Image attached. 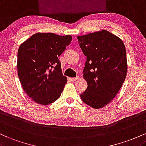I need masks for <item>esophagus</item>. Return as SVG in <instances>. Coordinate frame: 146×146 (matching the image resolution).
Listing matches in <instances>:
<instances>
[{
	"mask_svg": "<svg viewBox=\"0 0 146 146\" xmlns=\"http://www.w3.org/2000/svg\"><path fill=\"white\" fill-rule=\"evenodd\" d=\"M78 78H79V76H76V77H74V78H70V80H71L72 81H77Z\"/></svg>",
	"mask_w": 146,
	"mask_h": 146,
	"instance_id": "esophagus-1",
	"label": "esophagus"
}]
</instances>
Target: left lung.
I'll list each match as a JSON object with an SVG mask.
<instances>
[{"label": "left lung", "instance_id": "obj_1", "mask_svg": "<svg viewBox=\"0 0 146 146\" xmlns=\"http://www.w3.org/2000/svg\"><path fill=\"white\" fill-rule=\"evenodd\" d=\"M87 60L83 78L88 88L82 101L95 109L104 108L114 99L127 74L126 50L122 40L107 30L77 37Z\"/></svg>", "mask_w": 146, "mask_h": 146}]
</instances>
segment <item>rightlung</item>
<instances>
[{
  "mask_svg": "<svg viewBox=\"0 0 146 146\" xmlns=\"http://www.w3.org/2000/svg\"><path fill=\"white\" fill-rule=\"evenodd\" d=\"M72 38L70 35L36 33L19 47L18 75L24 91L36 103L47 106L60 97L68 79L58 58Z\"/></svg>",
  "mask_w": 146,
  "mask_h": 146,
  "instance_id": "1",
  "label": "right lung"
}]
</instances>
